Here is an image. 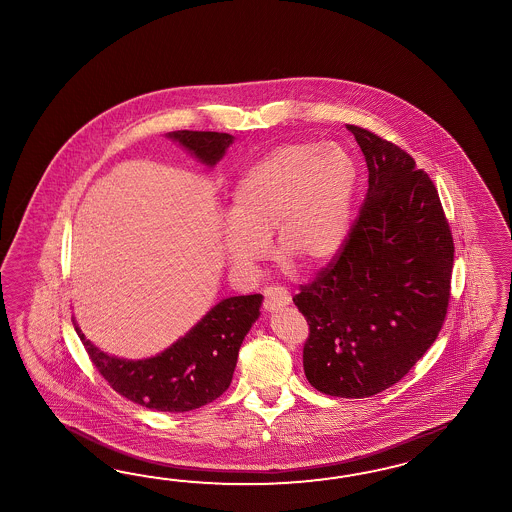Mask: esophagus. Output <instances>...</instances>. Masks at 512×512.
Here are the masks:
<instances>
[{"mask_svg":"<svg viewBox=\"0 0 512 512\" xmlns=\"http://www.w3.org/2000/svg\"><path fill=\"white\" fill-rule=\"evenodd\" d=\"M290 303V294L285 288L270 287L264 290V311L275 312Z\"/></svg>","mask_w":512,"mask_h":512,"instance_id":"esophagus-1","label":"esophagus"}]
</instances>
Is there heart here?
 Masks as SVG:
<instances>
[{"label": "heart", "instance_id": "heart-1", "mask_svg": "<svg viewBox=\"0 0 512 512\" xmlns=\"http://www.w3.org/2000/svg\"><path fill=\"white\" fill-rule=\"evenodd\" d=\"M359 168L344 146L292 142L266 153L238 179L220 227L227 261L251 272L274 231L281 257L318 268L344 246Z\"/></svg>", "mask_w": 512, "mask_h": 512}]
</instances>
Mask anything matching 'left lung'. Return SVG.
I'll return each instance as SVG.
<instances>
[{"label": "left lung", "mask_w": 512, "mask_h": 512, "mask_svg": "<svg viewBox=\"0 0 512 512\" xmlns=\"http://www.w3.org/2000/svg\"><path fill=\"white\" fill-rule=\"evenodd\" d=\"M368 192L337 261L294 303L309 322L303 370L337 398L398 383L433 346L448 312L453 238L437 188L409 153L348 125Z\"/></svg>", "instance_id": "1"}]
</instances>
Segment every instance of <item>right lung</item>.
Returning a JSON list of instances; mask_svg holds the SVG:
<instances>
[{"label":"right lung","mask_w":512,"mask_h":512,"mask_svg":"<svg viewBox=\"0 0 512 512\" xmlns=\"http://www.w3.org/2000/svg\"><path fill=\"white\" fill-rule=\"evenodd\" d=\"M166 137L209 168L220 163L235 142L233 135L214 131H170ZM261 305V294L225 298L170 348L137 361L101 351L75 318L74 327L94 366L120 396L153 411L187 412L220 398L229 388L238 349L261 316Z\"/></svg>","instance_id":"1"}]
</instances>
